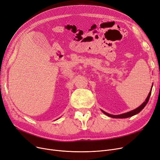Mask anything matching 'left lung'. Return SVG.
I'll return each instance as SVG.
<instances>
[{
    "label": "left lung",
    "instance_id": "1",
    "mask_svg": "<svg viewBox=\"0 0 160 160\" xmlns=\"http://www.w3.org/2000/svg\"><path fill=\"white\" fill-rule=\"evenodd\" d=\"M151 91H152V88H151V91H150V92L148 94V97H147L146 100L143 102V103L142 104V105H140L138 108H136V109L133 110H132L131 112H127V113H123V114H121V115H116V116L109 114V113H106V112H105L104 111H102V112H103L104 114H106V116H109V117H111V118H127L133 116L134 115L137 114L140 111H141L143 109V108L145 107V106L147 104V103H148V100L150 99V95H151Z\"/></svg>",
    "mask_w": 160,
    "mask_h": 160
}]
</instances>
